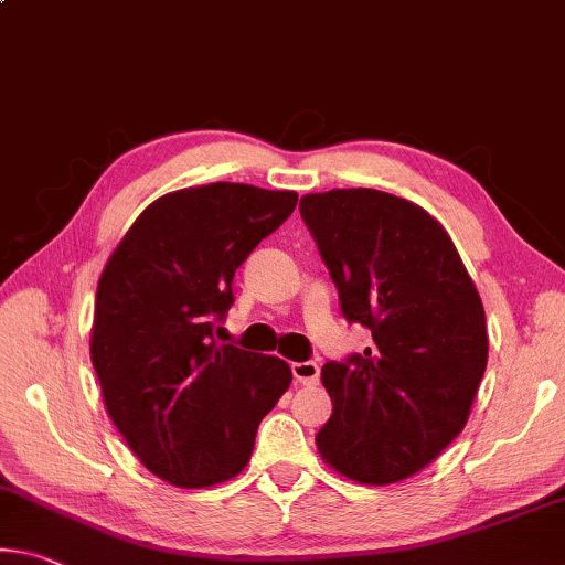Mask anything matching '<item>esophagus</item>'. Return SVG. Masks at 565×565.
<instances>
[{"mask_svg": "<svg viewBox=\"0 0 565 565\" xmlns=\"http://www.w3.org/2000/svg\"><path fill=\"white\" fill-rule=\"evenodd\" d=\"M291 372H294V380H297L299 384H307V387L319 382V364L317 362H294Z\"/></svg>", "mask_w": 565, "mask_h": 565, "instance_id": "esophagus-1", "label": "esophagus"}]
</instances>
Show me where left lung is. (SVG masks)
Returning <instances> with one entry per match:
<instances>
[{
  "label": "left lung",
  "instance_id": "left-lung-1",
  "mask_svg": "<svg viewBox=\"0 0 565 565\" xmlns=\"http://www.w3.org/2000/svg\"><path fill=\"white\" fill-rule=\"evenodd\" d=\"M299 211L344 319L374 342L321 366L334 409L317 447L364 486L405 480L468 423L488 364L480 294L447 231L415 203L337 188L303 195Z\"/></svg>",
  "mask_w": 565,
  "mask_h": 565
}]
</instances>
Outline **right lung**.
<instances>
[{
	"instance_id": "add662e5",
	"label": "right lung",
	"mask_w": 565,
	"mask_h": 565,
	"mask_svg": "<svg viewBox=\"0 0 565 565\" xmlns=\"http://www.w3.org/2000/svg\"><path fill=\"white\" fill-rule=\"evenodd\" d=\"M294 191L209 183L140 213L103 268L89 356L138 460L178 488L246 468L258 423L289 390L279 356L218 344L236 268L297 209Z\"/></svg>"
}]
</instances>
